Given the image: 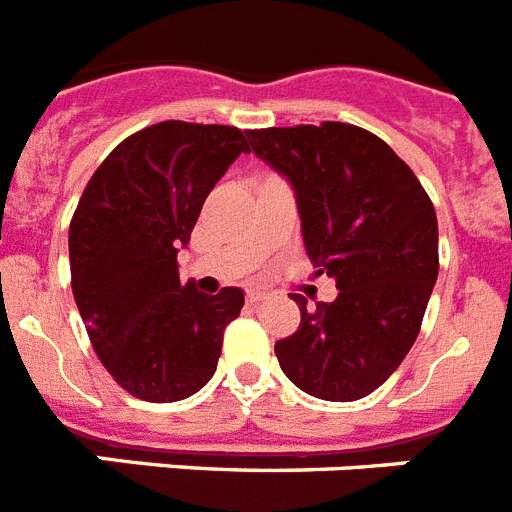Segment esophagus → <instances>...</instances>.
I'll use <instances>...</instances> for the list:
<instances>
[{
    "mask_svg": "<svg viewBox=\"0 0 512 512\" xmlns=\"http://www.w3.org/2000/svg\"><path fill=\"white\" fill-rule=\"evenodd\" d=\"M268 291L265 289H249L247 291V302L249 304H257V302H263V299H268Z\"/></svg>",
    "mask_w": 512,
    "mask_h": 512,
    "instance_id": "34e87169",
    "label": "esophagus"
}]
</instances>
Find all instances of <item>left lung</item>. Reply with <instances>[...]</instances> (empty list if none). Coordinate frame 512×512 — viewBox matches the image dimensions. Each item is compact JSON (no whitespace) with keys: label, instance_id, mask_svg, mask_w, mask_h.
Returning a JSON list of instances; mask_svg holds the SVG:
<instances>
[{"label":"left lung","instance_id":"8db88e82","mask_svg":"<svg viewBox=\"0 0 512 512\" xmlns=\"http://www.w3.org/2000/svg\"><path fill=\"white\" fill-rule=\"evenodd\" d=\"M257 158L294 187L304 249L336 281L276 343L283 375L322 401H359L414 346L435 289V205L385 140L343 122L249 130Z\"/></svg>","mask_w":512,"mask_h":512}]
</instances>
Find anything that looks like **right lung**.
<instances>
[{"label": "right lung", "instance_id": "1", "mask_svg": "<svg viewBox=\"0 0 512 512\" xmlns=\"http://www.w3.org/2000/svg\"><path fill=\"white\" fill-rule=\"evenodd\" d=\"M247 153L226 124L158 122L111 150L70 223L72 294L109 375L135 398H190L213 377L242 289L216 296L179 281L205 197Z\"/></svg>", "mask_w": 512, "mask_h": 512}]
</instances>
